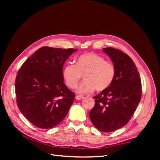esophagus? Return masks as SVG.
I'll return each mask as SVG.
<instances>
[{"mask_svg": "<svg viewBox=\"0 0 160 160\" xmlns=\"http://www.w3.org/2000/svg\"><path fill=\"white\" fill-rule=\"evenodd\" d=\"M83 98H84V97L83 96H81V95H77V96H76V99L77 100H81L82 99H83Z\"/></svg>", "mask_w": 160, "mask_h": 160, "instance_id": "esophagus-1", "label": "esophagus"}]
</instances>
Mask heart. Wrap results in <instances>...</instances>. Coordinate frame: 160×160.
I'll return each mask as SVG.
<instances>
[{
    "mask_svg": "<svg viewBox=\"0 0 160 160\" xmlns=\"http://www.w3.org/2000/svg\"><path fill=\"white\" fill-rule=\"evenodd\" d=\"M115 74V69L112 62L91 52L78 56L75 65L67 64L62 71L65 84L72 89L77 88L83 75L85 81L77 90L79 94L91 93L95 89L98 92L108 89L112 83Z\"/></svg>",
    "mask_w": 160,
    "mask_h": 160,
    "instance_id": "b5f03b06",
    "label": "heart"
}]
</instances>
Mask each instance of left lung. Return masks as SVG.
Listing matches in <instances>:
<instances>
[{"label": "left lung", "mask_w": 160, "mask_h": 160, "mask_svg": "<svg viewBox=\"0 0 160 160\" xmlns=\"http://www.w3.org/2000/svg\"><path fill=\"white\" fill-rule=\"evenodd\" d=\"M115 69L109 88L94 97L95 104L89 112L94 126L103 132H112L125 126L132 117L142 98V82L134 62L112 47L104 48Z\"/></svg>", "instance_id": "obj_1"}]
</instances>
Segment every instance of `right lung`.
<instances>
[{"instance_id": "obj_1", "label": "right lung", "mask_w": 160, "mask_h": 160, "mask_svg": "<svg viewBox=\"0 0 160 160\" xmlns=\"http://www.w3.org/2000/svg\"><path fill=\"white\" fill-rule=\"evenodd\" d=\"M77 51L42 47L18 70L15 81L18 108L36 127L54 128L68 113L75 93L64 83L62 71L65 62Z\"/></svg>"}]
</instances>
